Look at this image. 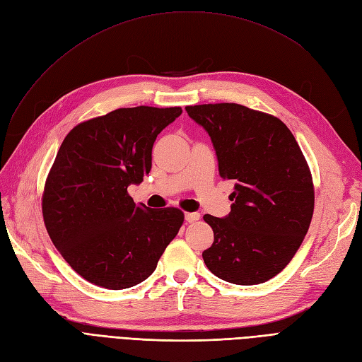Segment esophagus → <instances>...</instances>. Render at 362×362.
I'll return each instance as SVG.
<instances>
[{
	"mask_svg": "<svg viewBox=\"0 0 362 362\" xmlns=\"http://www.w3.org/2000/svg\"><path fill=\"white\" fill-rule=\"evenodd\" d=\"M199 218H201V214H199V213H185V221H187L189 223L199 221Z\"/></svg>",
	"mask_w": 362,
	"mask_h": 362,
	"instance_id": "34e87169",
	"label": "esophagus"
}]
</instances>
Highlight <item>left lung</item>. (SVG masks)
I'll use <instances>...</instances> for the list:
<instances>
[{"instance_id": "8db88e82", "label": "left lung", "mask_w": 362, "mask_h": 362, "mask_svg": "<svg viewBox=\"0 0 362 362\" xmlns=\"http://www.w3.org/2000/svg\"><path fill=\"white\" fill-rule=\"evenodd\" d=\"M211 137L222 178L233 180L231 213L204 216L214 242L202 252L217 278L255 286L276 276L300 247L314 213V184L281 119L234 103L185 107Z\"/></svg>"}]
</instances>
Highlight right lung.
I'll return each mask as SVG.
<instances>
[{
  "label": "right lung",
  "mask_w": 362,
  "mask_h": 362,
  "mask_svg": "<svg viewBox=\"0 0 362 362\" xmlns=\"http://www.w3.org/2000/svg\"><path fill=\"white\" fill-rule=\"evenodd\" d=\"M181 113V107L117 108L64 137L43 189V222L62 257L95 286H137L178 234L180 208L136 205L128 185L144 181L157 136Z\"/></svg>",
  "instance_id": "add662e5"
}]
</instances>
